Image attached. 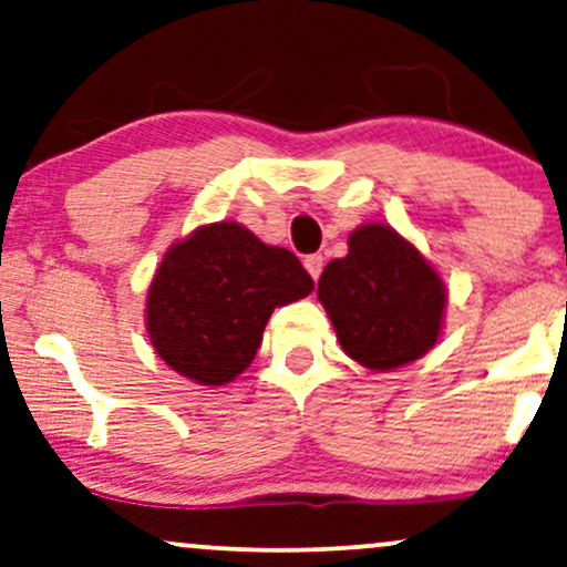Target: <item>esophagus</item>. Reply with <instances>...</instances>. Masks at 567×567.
Segmentation results:
<instances>
[{"instance_id":"obj_1","label":"esophagus","mask_w":567,"mask_h":567,"mask_svg":"<svg viewBox=\"0 0 567 567\" xmlns=\"http://www.w3.org/2000/svg\"><path fill=\"white\" fill-rule=\"evenodd\" d=\"M303 267H306V271H308V275H311L313 279H319L321 269H324V256H319V254L306 256V259H303Z\"/></svg>"}]
</instances>
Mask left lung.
Returning a JSON list of instances; mask_svg holds the SVG:
<instances>
[{
    "instance_id": "8db88e82",
    "label": "left lung",
    "mask_w": 567,
    "mask_h": 567,
    "mask_svg": "<svg viewBox=\"0 0 567 567\" xmlns=\"http://www.w3.org/2000/svg\"><path fill=\"white\" fill-rule=\"evenodd\" d=\"M317 296L346 355L371 371L419 361L444 329L440 271L382 221H363L348 235V256L327 264Z\"/></svg>"
}]
</instances>
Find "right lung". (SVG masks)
<instances>
[{
    "label": "right lung",
    "mask_w": 567,
    "mask_h": 567,
    "mask_svg": "<svg viewBox=\"0 0 567 567\" xmlns=\"http://www.w3.org/2000/svg\"><path fill=\"white\" fill-rule=\"evenodd\" d=\"M311 290L313 279L288 248L267 246L240 221H212L162 256L143 319L172 371L221 386L250 367L271 311Z\"/></svg>",
    "instance_id": "obj_1"
}]
</instances>
